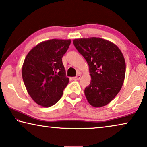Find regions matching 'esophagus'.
Instances as JSON below:
<instances>
[{
	"mask_svg": "<svg viewBox=\"0 0 147 147\" xmlns=\"http://www.w3.org/2000/svg\"><path fill=\"white\" fill-rule=\"evenodd\" d=\"M80 77H81V76L80 75V74H78L77 76H75V77H73V80H78L80 79Z\"/></svg>",
	"mask_w": 147,
	"mask_h": 147,
	"instance_id": "esophagus-1",
	"label": "esophagus"
}]
</instances>
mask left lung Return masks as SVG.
<instances>
[{"mask_svg": "<svg viewBox=\"0 0 147 147\" xmlns=\"http://www.w3.org/2000/svg\"><path fill=\"white\" fill-rule=\"evenodd\" d=\"M73 43L89 67L90 84L84 90L92 106L108 104L119 93L125 76V61L119 48L106 39L92 37L74 39Z\"/></svg>", "mask_w": 147, "mask_h": 147, "instance_id": "obj_1", "label": "left lung"}]
</instances>
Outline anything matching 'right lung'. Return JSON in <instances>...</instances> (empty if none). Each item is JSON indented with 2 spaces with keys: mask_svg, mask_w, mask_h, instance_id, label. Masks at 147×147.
<instances>
[{
  "mask_svg": "<svg viewBox=\"0 0 147 147\" xmlns=\"http://www.w3.org/2000/svg\"><path fill=\"white\" fill-rule=\"evenodd\" d=\"M71 42V39H61L42 41L26 57L22 78L28 94L39 106L48 108L56 104L69 83L62 57Z\"/></svg>",
  "mask_w": 147,
  "mask_h": 147,
  "instance_id": "right-lung-1",
  "label": "right lung"
}]
</instances>
